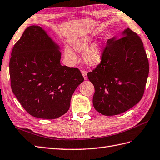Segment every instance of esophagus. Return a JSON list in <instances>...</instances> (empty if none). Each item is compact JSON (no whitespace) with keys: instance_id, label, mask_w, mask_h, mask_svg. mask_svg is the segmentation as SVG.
<instances>
[{"instance_id":"esophagus-1","label":"esophagus","mask_w":160,"mask_h":160,"mask_svg":"<svg viewBox=\"0 0 160 160\" xmlns=\"http://www.w3.org/2000/svg\"><path fill=\"white\" fill-rule=\"evenodd\" d=\"M81 73H82V76H84V80H87V79H88V76H87V72L84 71V70H82V71H81Z\"/></svg>"}]
</instances>
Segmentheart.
Segmentation results:
<instances>
[{
	"label": "heart",
	"instance_id": "obj_1",
	"mask_svg": "<svg viewBox=\"0 0 160 160\" xmlns=\"http://www.w3.org/2000/svg\"><path fill=\"white\" fill-rule=\"evenodd\" d=\"M72 47L76 51H83L87 46V41H77L72 43ZM65 58L70 62H73L76 60V56L70 48L66 47L64 48ZM101 52L99 48L96 47H91L86 50L83 53V59L88 64H95L100 60Z\"/></svg>",
	"mask_w": 160,
	"mask_h": 160
}]
</instances>
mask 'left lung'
<instances>
[{
    "instance_id": "left-lung-1",
    "label": "left lung",
    "mask_w": 160,
    "mask_h": 160,
    "mask_svg": "<svg viewBox=\"0 0 160 160\" xmlns=\"http://www.w3.org/2000/svg\"><path fill=\"white\" fill-rule=\"evenodd\" d=\"M149 61L141 38L130 28L108 40L101 61L87 73L93 84L95 109L104 116L124 113L141 101L149 75Z\"/></svg>"
}]
</instances>
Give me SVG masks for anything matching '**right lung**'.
Instances as JSON below:
<instances>
[{
  "label": "right lung",
  "instance_id": "1",
  "mask_svg": "<svg viewBox=\"0 0 160 160\" xmlns=\"http://www.w3.org/2000/svg\"><path fill=\"white\" fill-rule=\"evenodd\" d=\"M61 53L41 27L27 28L11 52L12 91L26 111L43 119H55L70 107L73 92L84 81L77 68L60 63Z\"/></svg>",
  "mask_w": 160,
  "mask_h": 160
}]
</instances>
